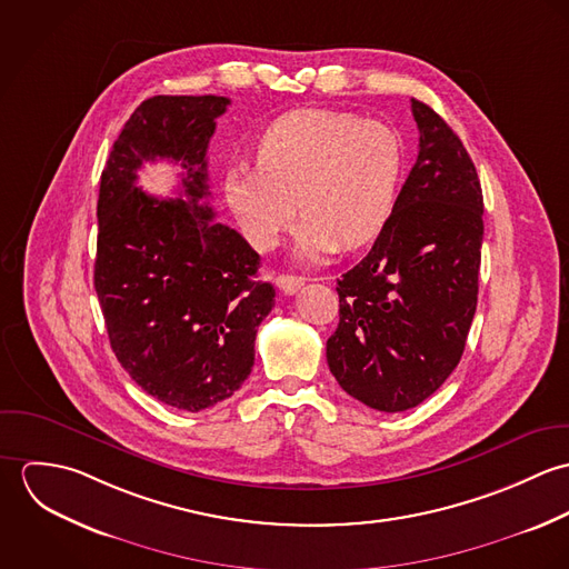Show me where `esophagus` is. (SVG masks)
Segmentation results:
<instances>
[{"instance_id": "34e87169", "label": "esophagus", "mask_w": 569, "mask_h": 569, "mask_svg": "<svg viewBox=\"0 0 569 569\" xmlns=\"http://www.w3.org/2000/svg\"><path fill=\"white\" fill-rule=\"evenodd\" d=\"M305 280L307 278H302V276H291V273H280L278 278H276V287L284 293V296H293L302 284H305Z\"/></svg>"}]
</instances>
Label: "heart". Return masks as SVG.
Listing matches in <instances>:
<instances>
[{"mask_svg":"<svg viewBox=\"0 0 569 569\" xmlns=\"http://www.w3.org/2000/svg\"><path fill=\"white\" fill-rule=\"evenodd\" d=\"M406 170L397 129L330 109H298L273 120L256 144V166L226 172V199L258 249L278 243L298 208L296 256L320 262L377 239L395 214Z\"/></svg>","mask_w":569,"mask_h":569,"instance_id":"heart-1","label":"heart"}]
</instances>
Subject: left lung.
<instances>
[{
  "instance_id": "obj_1",
  "label": "left lung",
  "mask_w": 569,
  "mask_h": 569,
  "mask_svg": "<svg viewBox=\"0 0 569 569\" xmlns=\"http://www.w3.org/2000/svg\"><path fill=\"white\" fill-rule=\"evenodd\" d=\"M418 158L392 219L337 280L339 325L326 341L337 383L363 406L406 411L456 370L478 307L485 199L451 127L411 98Z\"/></svg>"
}]
</instances>
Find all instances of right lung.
Listing matches in <instances>:
<instances>
[{
	"label": "right lung",
	"instance_id": "right-lung-1",
	"mask_svg": "<svg viewBox=\"0 0 569 569\" xmlns=\"http://www.w3.org/2000/svg\"><path fill=\"white\" fill-rule=\"evenodd\" d=\"M226 96H153L122 127L98 194L93 287L109 343L129 377L183 411L230 399L251 372L258 325L276 289L256 280L260 256L214 223L208 142ZM184 170L189 197L160 200L134 186L144 161Z\"/></svg>",
	"mask_w": 569,
	"mask_h": 569
}]
</instances>
